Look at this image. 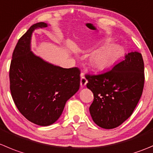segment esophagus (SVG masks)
<instances>
[{"label": "esophagus", "instance_id": "obj_1", "mask_svg": "<svg viewBox=\"0 0 153 153\" xmlns=\"http://www.w3.org/2000/svg\"><path fill=\"white\" fill-rule=\"evenodd\" d=\"M87 80L85 77L84 76V73H81V87H84L87 84Z\"/></svg>", "mask_w": 153, "mask_h": 153}]
</instances>
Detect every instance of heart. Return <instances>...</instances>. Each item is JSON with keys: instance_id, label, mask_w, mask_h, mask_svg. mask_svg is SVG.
I'll list each match as a JSON object with an SVG mask.
<instances>
[{"instance_id": "heart-1", "label": "heart", "mask_w": 153, "mask_h": 153, "mask_svg": "<svg viewBox=\"0 0 153 153\" xmlns=\"http://www.w3.org/2000/svg\"><path fill=\"white\" fill-rule=\"evenodd\" d=\"M123 50L117 45H110L105 49L99 51L93 55L92 65L96 69H104L122 54Z\"/></svg>"}]
</instances>
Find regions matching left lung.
Listing matches in <instances>:
<instances>
[{"mask_svg": "<svg viewBox=\"0 0 153 153\" xmlns=\"http://www.w3.org/2000/svg\"><path fill=\"white\" fill-rule=\"evenodd\" d=\"M94 99L90 107L93 120L107 129L125 122L137 106L144 86V63L140 53L131 51L110 70L86 74Z\"/></svg>", "mask_w": 153, "mask_h": 153, "instance_id": "1", "label": "left lung"}]
</instances>
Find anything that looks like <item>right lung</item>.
Listing matches in <instances>:
<instances>
[{"instance_id":"right-lung-1","label":"right lung","mask_w":153,"mask_h":153,"mask_svg":"<svg viewBox=\"0 0 153 153\" xmlns=\"http://www.w3.org/2000/svg\"><path fill=\"white\" fill-rule=\"evenodd\" d=\"M46 27L44 22L35 24L21 37L10 67V89L15 105L27 120L42 126L59 119L66 101L79 89L81 73L78 67L54 66L31 52L32 32Z\"/></svg>"}]
</instances>
